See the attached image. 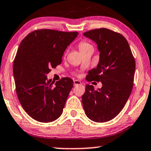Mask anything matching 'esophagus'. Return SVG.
Segmentation results:
<instances>
[{"instance_id": "esophagus-1", "label": "esophagus", "mask_w": 151, "mask_h": 151, "mask_svg": "<svg viewBox=\"0 0 151 151\" xmlns=\"http://www.w3.org/2000/svg\"><path fill=\"white\" fill-rule=\"evenodd\" d=\"M81 84V81L79 80H74V86H77V85H80Z\"/></svg>"}]
</instances>
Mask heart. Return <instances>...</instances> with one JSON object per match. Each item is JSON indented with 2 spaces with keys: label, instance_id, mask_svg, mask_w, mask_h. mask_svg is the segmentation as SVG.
<instances>
[{
  "label": "heart",
  "instance_id": "b5f03b06",
  "mask_svg": "<svg viewBox=\"0 0 151 151\" xmlns=\"http://www.w3.org/2000/svg\"><path fill=\"white\" fill-rule=\"evenodd\" d=\"M88 48H93V47H92V46L90 44V43L86 42V41H81V42L79 43V49L81 51V52H83V50H86V49Z\"/></svg>",
  "mask_w": 151,
  "mask_h": 151
}]
</instances>
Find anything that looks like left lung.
I'll use <instances>...</instances> for the list:
<instances>
[{
    "instance_id": "left-lung-1",
    "label": "left lung",
    "mask_w": 151,
    "mask_h": 151,
    "mask_svg": "<svg viewBox=\"0 0 151 151\" xmlns=\"http://www.w3.org/2000/svg\"><path fill=\"white\" fill-rule=\"evenodd\" d=\"M97 44L99 64L88 71V81H101L102 87L94 90L86 85L82 104L87 117L96 122H105L115 118L126 104L132 88L135 60L129 45L122 34L105 28L83 33Z\"/></svg>"
}]
</instances>
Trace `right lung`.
I'll use <instances>...</instances> for the list:
<instances>
[{
	"mask_svg": "<svg viewBox=\"0 0 151 151\" xmlns=\"http://www.w3.org/2000/svg\"><path fill=\"white\" fill-rule=\"evenodd\" d=\"M78 32L39 29L19 44L13 63V76L19 103L35 120L50 122L60 117L73 81L64 77L48 79L50 68L61 64L65 50Z\"/></svg>",
	"mask_w": 151,
	"mask_h": 151,
	"instance_id": "right-lung-1",
	"label": "right lung"
}]
</instances>
